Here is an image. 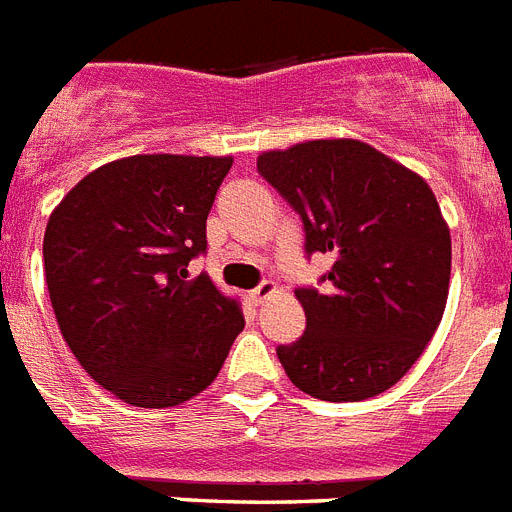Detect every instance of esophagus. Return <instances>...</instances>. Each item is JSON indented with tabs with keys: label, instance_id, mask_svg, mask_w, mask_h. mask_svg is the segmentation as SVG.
<instances>
[{
	"label": "esophagus",
	"instance_id": "1",
	"mask_svg": "<svg viewBox=\"0 0 512 512\" xmlns=\"http://www.w3.org/2000/svg\"><path fill=\"white\" fill-rule=\"evenodd\" d=\"M274 292H277V285H274L272 279H264V282L251 292V298L253 303H264V300L269 298V295H274Z\"/></svg>",
	"mask_w": 512,
	"mask_h": 512
}]
</instances>
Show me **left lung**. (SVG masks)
<instances>
[{
	"label": "left lung",
	"instance_id": "left-lung-1",
	"mask_svg": "<svg viewBox=\"0 0 512 512\" xmlns=\"http://www.w3.org/2000/svg\"><path fill=\"white\" fill-rule=\"evenodd\" d=\"M300 214L305 253H329L321 287H298L305 334L277 357L300 391L362 401L388 391L438 331L451 230L417 173L357 139H316L256 160Z\"/></svg>",
	"mask_w": 512,
	"mask_h": 512
}]
</instances>
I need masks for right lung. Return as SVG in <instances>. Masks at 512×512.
I'll use <instances>...</instances> for the list:
<instances>
[{
    "instance_id": "1",
    "label": "right lung",
    "mask_w": 512,
    "mask_h": 512,
    "mask_svg": "<svg viewBox=\"0 0 512 512\" xmlns=\"http://www.w3.org/2000/svg\"><path fill=\"white\" fill-rule=\"evenodd\" d=\"M233 157L134 155L82 178L43 235L61 336L95 383L131 406L189 401L217 378L246 321L189 261Z\"/></svg>"
}]
</instances>
